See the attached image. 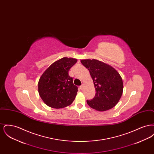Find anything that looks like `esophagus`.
I'll return each instance as SVG.
<instances>
[{
	"label": "esophagus",
	"mask_w": 154,
	"mask_h": 154,
	"mask_svg": "<svg viewBox=\"0 0 154 154\" xmlns=\"http://www.w3.org/2000/svg\"><path fill=\"white\" fill-rule=\"evenodd\" d=\"M80 88L81 90H82L83 88H84V85H81L80 87Z\"/></svg>",
	"instance_id": "34e87169"
}]
</instances>
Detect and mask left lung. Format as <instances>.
<instances>
[{
    "label": "left lung",
    "mask_w": 154,
    "mask_h": 154,
    "mask_svg": "<svg viewBox=\"0 0 154 154\" xmlns=\"http://www.w3.org/2000/svg\"><path fill=\"white\" fill-rule=\"evenodd\" d=\"M81 62L89 71L96 91L92 100H87L88 106L98 111L114 107L123 92L120 74L112 66L97 59H82Z\"/></svg>",
    "instance_id": "1"
}]
</instances>
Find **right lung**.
Returning <instances> with one entry per match:
<instances>
[{"label":"right lung","mask_w":154,"mask_h":154,"mask_svg":"<svg viewBox=\"0 0 154 154\" xmlns=\"http://www.w3.org/2000/svg\"><path fill=\"white\" fill-rule=\"evenodd\" d=\"M77 59L64 57L49 66L38 82L39 95L48 106L62 109L70 105L77 95L78 88L69 75Z\"/></svg>","instance_id":"1"}]
</instances>
